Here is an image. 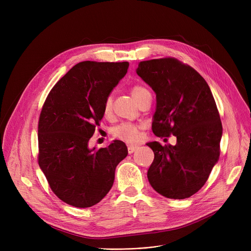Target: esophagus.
Listing matches in <instances>:
<instances>
[{"label": "esophagus", "mask_w": 251, "mask_h": 251, "mask_svg": "<svg viewBox=\"0 0 251 251\" xmlns=\"http://www.w3.org/2000/svg\"><path fill=\"white\" fill-rule=\"evenodd\" d=\"M137 147L136 146H128V152L129 153H133L136 151Z\"/></svg>", "instance_id": "34e87169"}]
</instances>
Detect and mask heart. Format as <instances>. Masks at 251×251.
Listing matches in <instances>:
<instances>
[{
  "label": "heart",
  "mask_w": 251,
  "mask_h": 251,
  "mask_svg": "<svg viewBox=\"0 0 251 251\" xmlns=\"http://www.w3.org/2000/svg\"><path fill=\"white\" fill-rule=\"evenodd\" d=\"M130 91H131V95L133 96V98L137 102L144 95L150 92L148 88H146L140 84H135L133 86H131ZM112 110H113V100H112V97L109 96L104 99V101L102 104V113L104 116H109L111 115ZM140 129H141V126L139 124L131 123V122H123L114 127L112 130V133L118 139L124 140L126 142H135L140 137Z\"/></svg>",
  "instance_id": "b5f03b06"
}]
</instances>
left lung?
<instances>
[{
  "mask_svg": "<svg viewBox=\"0 0 251 251\" xmlns=\"http://www.w3.org/2000/svg\"><path fill=\"white\" fill-rule=\"evenodd\" d=\"M136 73L156 95L152 132L177 138L175 146L148 143L154 153L150 184L167 199H188L204 185L221 152L223 128L212 91L191 66L172 57L139 62Z\"/></svg>",
  "mask_w": 251,
  "mask_h": 251,
  "instance_id": "obj_1",
  "label": "left lung"
}]
</instances>
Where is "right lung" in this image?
<instances>
[{
	"instance_id": "right-lung-1",
	"label": "right lung",
	"mask_w": 251,
	"mask_h": 251,
	"mask_svg": "<svg viewBox=\"0 0 251 251\" xmlns=\"http://www.w3.org/2000/svg\"><path fill=\"white\" fill-rule=\"evenodd\" d=\"M128 62L76 64L48 95L38 119V165L50 188L75 207L99 203L113 186L117 165L127 156L123 141L88 149L103 117L102 104L125 76Z\"/></svg>"
}]
</instances>
